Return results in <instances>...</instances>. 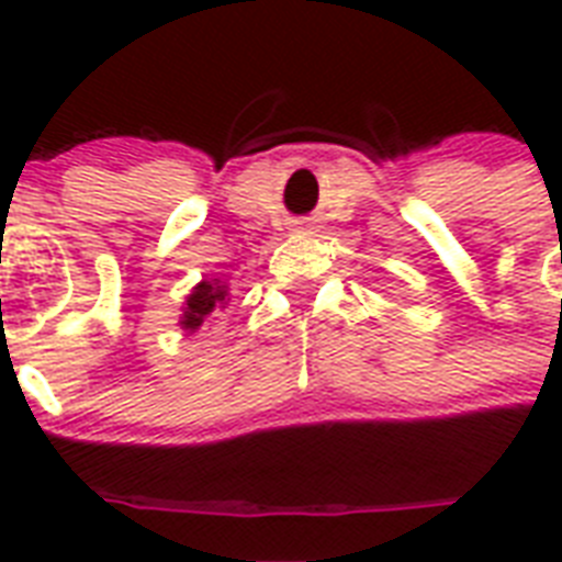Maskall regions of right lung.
Wrapping results in <instances>:
<instances>
[{
	"label": "right lung",
	"instance_id": "obj_1",
	"mask_svg": "<svg viewBox=\"0 0 562 562\" xmlns=\"http://www.w3.org/2000/svg\"><path fill=\"white\" fill-rule=\"evenodd\" d=\"M229 306V289L221 277H203L198 285L187 294L183 306H180L178 326L187 335L198 333L201 326H210L218 321V315Z\"/></svg>",
	"mask_w": 562,
	"mask_h": 562
}]
</instances>
